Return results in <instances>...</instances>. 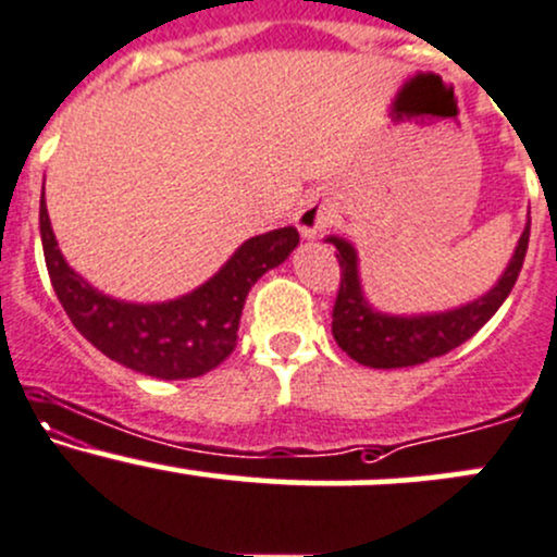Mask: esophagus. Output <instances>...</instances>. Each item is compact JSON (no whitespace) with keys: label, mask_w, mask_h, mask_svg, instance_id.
Wrapping results in <instances>:
<instances>
[{"label":"esophagus","mask_w":557,"mask_h":557,"mask_svg":"<svg viewBox=\"0 0 557 557\" xmlns=\"http://www.w3.org/2000/svg\"><path fill=\"white\" fill-rule=\"evenodd\" d=\"M333 216L335 213L330 206L320 203V200H309V203H304L301 211L296 213V227L307 240H311V237H317L322 230L333 224Z\"/></svg>","instance_id":"obj_1"}]
</instances>
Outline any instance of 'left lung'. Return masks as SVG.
Wrapping results in <instances>:
<instances>
[{
  "instance_id": "obj_1",
  "label": "left lung",
  "mask_w": 557,
  "mask_h": 557,
  "mask_svg": "<svg viewBox=\"0 0 557 557\" xmlns=\"http://www.w3.org/2000/svg\"><path fill=\"white\" fill-rule=\"evenodd\" d=\"M529 227L518 240L510 264L497 280L492 290L479 296L475 301L449 311H433V314H383L372 309L359 283V259L357 250L344 237L330 235L327 243L335 246V259L341 267V288L333 307V338L354 362L364 368L394 370L423 364L428 359L449 354L451 348L466 344L494 317L510 296L523 259L529 248Z\"/></svg>"
}]
</instances>
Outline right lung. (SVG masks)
<instances>
[{
	"instance_id": "1",
	"label": "right lung",
	"mask_w": 557,
	"mask_h": 557,
	"mask_svg": "<svg viewBox=\"0 0 557 557\" xmlns=\"http://www.w3.org/2000/svg\"><path fill=\"white\" fill-rule=\"evenodd\" d=\"M41 246L52 288L73 327L108 359L161 381L198 377L222 364L237 344L248 290L269 269L280 267L298 246L296 227L256 235L232 259L187 296L163 304H126L91 288L65 264L47 213L39 206Z\"/></svg>"
}]
</instances>
